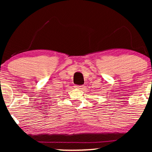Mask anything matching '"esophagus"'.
<instances>
[{
  "instance_id": "obj_1",
  "label": "esophagus",
  "mask_w": 152,
  "mask_h": 152,
  "mask_svg": "<svg viewBox=\"0 0 152 152\" xmlns=\"http://www.w3.org/2000/svg\"><path fill=\"white\" fill-rule=\"evenodd\" d=\"M75 88H78V89H82L83 86H75Z\"/></svg>"
}]
</instances>
